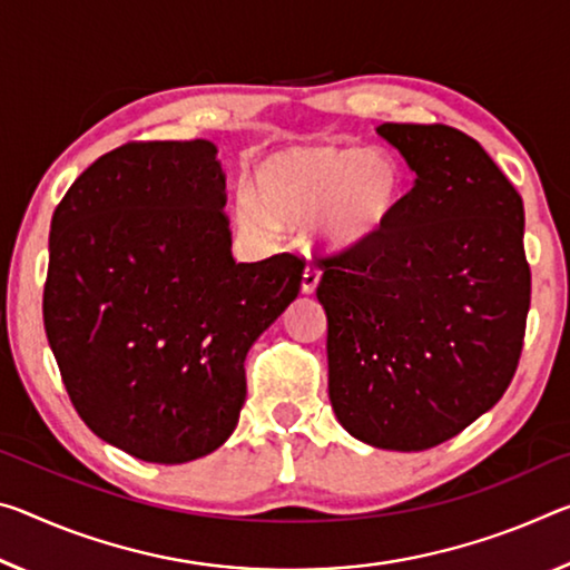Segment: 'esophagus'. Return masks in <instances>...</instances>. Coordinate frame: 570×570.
<instances>
[{"label": "esophagus", "mask_w": 570, "mask_h": 570, "mask_svg": "<svg viewBox=\"0 0 570 570\" xmlns=\"http://www.w3.org/2000/svg\"><path fill=\"white\" fill-rule=\"evenodd\" d=\"M320 278H322V274H320L317 268L306 266L304 268V276H302V294H314V292H317Z\"/></svg>", "instance_id": "esophagus-1"}]
</instances>
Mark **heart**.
<instances>
[{
	"mask_svg": "<svg viewBox=\"0 0 570 570\" xmlns=\"http://www.w3.org/2000/svg\"><path fill=\"white\" fill-rule=\"evenodd\" d=\"M409 175L385 149L345 144H292L253 167V197L236 203L238 225L271 236L276 225H309V246L322 256L373 250L401 218Z\"/></svg>",
	"mask_w": 570,
	"mask_h": 570,
	"instance_id": "obj_1",
	"label": "heart"
}]
</instances>
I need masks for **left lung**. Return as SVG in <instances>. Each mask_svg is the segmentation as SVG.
Instances as JSON below:
<instances>
[{
    "instance_id": "obj_1",
    "label": "left lung",
    "mask_w": 570,
    "mask_h": 570,
    "mask_svg": "<svg viewBox=\"0 0 570 570\" xmlns=\"http://www.w3.org/2000/svg\"><path fill=\"white\" fill-rule=\"evenodd\" d=\"M413 169L401 218L373 250L324 258L330 401L375 449L444 444L508 391L530 309L522 197L444 124H381Z\"/></svg>"
}]
</instances>
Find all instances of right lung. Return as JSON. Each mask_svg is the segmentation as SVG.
Wrapping results in <instances>:
<instances>
[{
  "mask_svg": "<svg viewBox=\"0 0 570 570\" xmlns=\"http://www.w3.org/2000/svg\"><path fill=\"white\" fill-rule=\"evenodd\" d=\"M218 147L139 141L98 157L52 213L42 320L62 383L106 444L155 464L223 446L246 355L304 261L236 264Z\"/></svg>",
  "mask_w": 570,
  "mask_h": 570,
  "instance_id": "add662e5",
  "label": "right lung"
}]
</instances>
